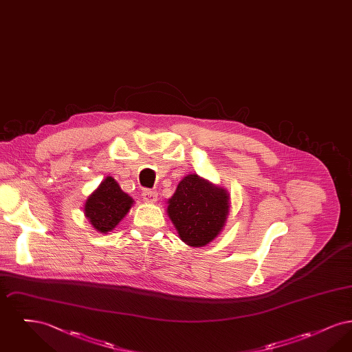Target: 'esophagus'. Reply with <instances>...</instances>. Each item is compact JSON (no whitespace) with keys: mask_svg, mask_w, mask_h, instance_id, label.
Returning a JSON list of instances; mask_svg holds the SVG:
<instances>
[{"mask_svg":"<svg viewBox=\"0 0 352 352\" xmlns=\"http://www.w3.org/2000/svg\"><path fill=\"white\" fill-rule=\"evenodd\" d=\"M157 195L158 194L154 190L146 188V190L142 191V198H144V201H146V203H154V201H157Z\"/></svg>","mask_w":352,"mask_h":352,"instance_id":"1","label":"esophagus"}]
</instances>
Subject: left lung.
Listing matches in <instances>:
<instances>
[{"mask_svg": "<svg viewBox=\"0 0 352 352\" xmlns=\"http://www.w3.org/2000/svg\"><path fill=\"white\" fill-rule=\"evenodd\" d=\"M228 195L198 175H187L168 199V214L184 243L203 247L223 230L228 215Z\"/></svg>", "mask_w": 352, "mask_h": 352, "instance_id": "left-lung-1", "label": "left lung"}]
</instances>
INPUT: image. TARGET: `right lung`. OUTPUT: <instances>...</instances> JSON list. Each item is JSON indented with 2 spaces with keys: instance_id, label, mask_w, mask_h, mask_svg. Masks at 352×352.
Returning <instances> with one entry per match:
<instances>
[{
  "instance_id": "1",
  "label": "right lung",
  "mask_w": 352,
  "mask_h": 352,
  "mask_svg": "<svg viewBox=\"0 0 352 352\" xmlns=\"http://www.w3.org/2000/svg\"><path fill=\"white\" fill-rule=\"evenodd\" d=\"M132 204V198L120 188L112 177H108L85 201L84 214L96 231L107 234L126 215Z\"/></svg>"
}]
</instances>
